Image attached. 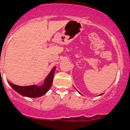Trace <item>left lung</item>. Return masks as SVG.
I'll list each match as a JSON object with an SVG mask.
<instances>
[{
  "label": "left lung",
  "instance_id": "1",
  "mask_svg": "<svg viewBox=\"0 0 130 130\" xmlns=\"http://www.w3.org/2000/svg\"><path fill=\"white\" fill-rule=\"evenodd\" d=\"M102 94H100V95H102Z\"/></svg>",
  "mask_w": 130,
  "mask_h": 130
}]
</instances>
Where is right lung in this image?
Instances as JSON below:
<instances>
[{
  "mask_svg": "<svg viewBox=\"0 0 130 130\" xmlns=\"http://www.w3.org/2000/svg\"><path fill=\"white\" fill-rule=\"evenodd\" d=\"M55 69L56 67L53 68V69L51 70L50 72L44 79V83L40 86H36V85L19 86L10 83L9 82L8 83L13 89L23 96L28 97V98H38V97L44 95L52 86Z\"/></svg>",
  "mask_w": 130,
  "mask_h": 130,
  "instance_id": "add662e5",
  "label": "right lung"
}]
</instances>
